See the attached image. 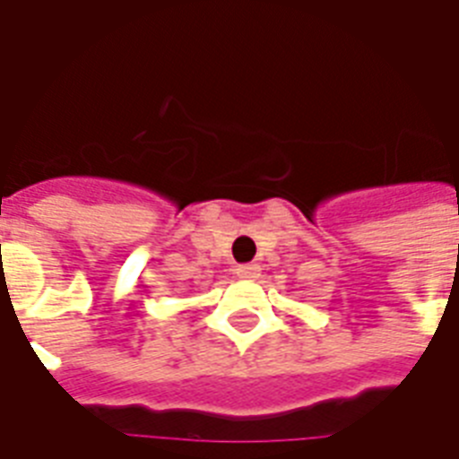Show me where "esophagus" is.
<instances>
[{"label": "esophagus", "mask_w": 459, "mask_h": 459, "mask_svg": "<svg viewBox=\"0 0 459 459\" xmlns=\"http://www.w3.org/2000/svg\"><path fill=\"white\" fill-rule=\"evenodd\" d=\"M236 273H238V278H243V280H255L260 275V265L246 263V265H238V268H236Z\"/></svg>", "instance_id": "obj_1"}]
</instances>
